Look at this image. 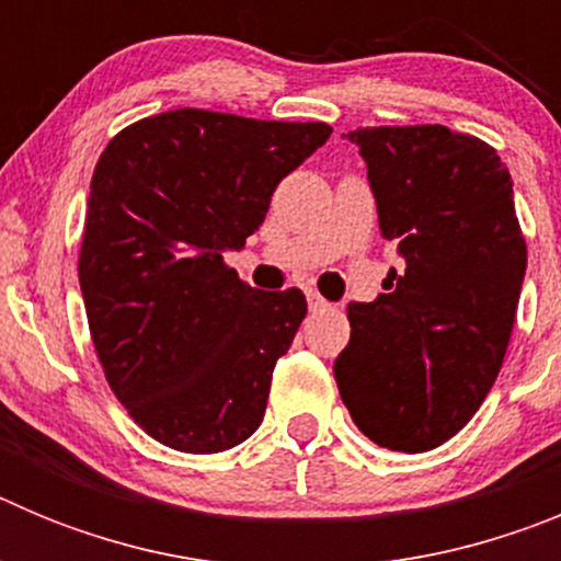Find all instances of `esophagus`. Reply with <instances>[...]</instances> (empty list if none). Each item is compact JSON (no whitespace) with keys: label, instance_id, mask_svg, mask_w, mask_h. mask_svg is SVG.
Here are the masks:
<instances>
[{"label":"esophagus","instance_id":"1","mask_svg":"<svg viewBox=\"0 0 561 561\" xmlns=\"http://www.w3.org/2000/svg\"><path fill=\"white\" fill-rule=\"evenodd\" d=\"M306 300H309V309L311 311H323L325 306H329V300H325V297L320 295V291H314V289L306 291Z\"/></svg>","mask_w":561,"mask_h":561}]
</instances>
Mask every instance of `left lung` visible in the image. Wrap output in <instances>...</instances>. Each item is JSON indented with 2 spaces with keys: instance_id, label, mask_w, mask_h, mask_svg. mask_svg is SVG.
Returning <instances> with one entry per match:
<instances>
[{
  "instance_id": "left-lung-1",
  "label": "left lung",
  "mask_w": 561,
  "mask_h": 561,
  "mask_svg": "<svg viewBox=\"0 0 561 561\" xmlns=\"http://www.w3.org/2000/svg\"><path fill=\"white\" fill-rule=\"evenodd\" d=\"M345 137L404 270L388 272L374 304L348 306L336 388L379 447L427 453L478 413L512 340L528 261L512 173L489 142L447 126Z\"/></svg>"
}]
</instances>
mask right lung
Segmentation results:
<instances>
[{
	"mask_svg": "<svg viewBox=\"0 0 561 561\" xmlns=\"http://www.w3.org/2000/svg\"><path fill=\"white\" fill-rule=\"evenodd\" d=\"M325 123L173 108L112 137L89 185L78 277L108 388L165 447L213 455L264 421L300 289H252L225 264L264 225Z\"/></svg>",
	"mask_w": 561,
	"mask_h": 561,
	"instance_id": "right-lung-1",
	"label": "right lung"
}]
</instances>
